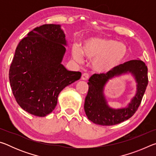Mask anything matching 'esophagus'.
Returning <instances> with one entry per match:
<instances>
[{
	"label": "esophagus",
	"instance_id": "1",
	"mask_svg": "<svg viewBox=\"0 0 156 156\" xmlns=\"http://www.w3.org/2000/svg\"><path fill=\"white\" fill-rule=\"evenodd\" d=\"M89 78V74L87 73H84L81 76V79L83 80H87Z\"/></svg>",
	"mask_w": 156,
	"mask_h": 156
}]
</instances>
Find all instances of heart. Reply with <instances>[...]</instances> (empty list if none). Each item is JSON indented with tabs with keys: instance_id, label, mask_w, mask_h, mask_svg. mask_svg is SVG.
Returning a JSON list of instances; mask_svg holds the SVG:
<instances>
[{
	"instance_id": "heart-1",
	"label": "heart",
	"mask_w": 156,
	"mask_h": 156,
	"mask_svg": "<svg viewBox=\"0 0 156 156\" xmlns=\"http://www.w3.org/2000/svg\"><path fill=\"white\" fill-rule=\"evenodd\" d=\"M73 58L78 62L83 55L92 60V67L99 73H108L114 69L126 58L128 54L125 44L113 39L93 37L84 40L81 47L73 44Z\"/></svg>"
}]
</instances>
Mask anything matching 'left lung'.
I'll list each match as a JSON object with an SVG mask.
<instances>
[{"label": "left lung", "mask_w": 156, "mask_h": 156, "mask_svg": "<svg viewBox=\"0 0 156 156\" xmlns=\"http://www.w3.org/2000/svg\"><path fill=\"white\" fill-rule=\"evenodd\" d=\"M147 67L141 60H132L118 65L106 73H95L89 78V90L84 109L88 119L97 125H114L128 120L138 109L148 84ZM131 73L136 83V92L126 107L111 108L104 95V88L110 80Z\"/></svg>", "instance_id": "left-lung-1"}]
</instances>
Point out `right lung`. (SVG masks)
I'll list each match as a JSON object with an SVG mask.
<instances>
[{"label":"right lung","mask_w":156,"mask_h":156,"mask_svg":"<svg viewBox=\"0 0 156 156\" xmlns=\"http://www.w3.org/2000/svg\"><path fill=\"white\" fill-rule=\"evenodd\" d=\"M67 41L61 25H43L22 39L16 49L9 72L17 103L25 112L44 117L56 107L65 87L81 77L62 64Z\"/></svg>","instance_id":"1"}]
</instances>
